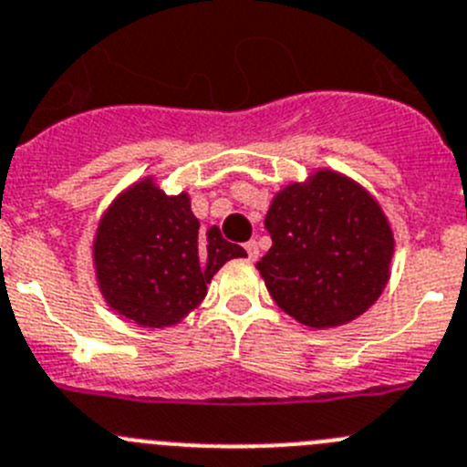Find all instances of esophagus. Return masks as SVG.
I'll use <instances>...</instances> for the list:
<instances>
[{
	"mask_svg": "<svg viewBox=\"0 0 467 467\" xmlns=\"http://www.w3.org/2000/svg\"><path fill=\"white\" fill-rule=\"evenodd\" d=\"M245 252H247V259H250V262H256V259H259V245H256L254 241L245 243Z\"/></svg>",
	"mask_w": 467,
	"mask_h": 467,
	"instance_id": "1",
	"label": "esophagus"
}]
</instances>
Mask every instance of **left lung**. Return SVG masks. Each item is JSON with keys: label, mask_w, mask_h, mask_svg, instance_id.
<instances>
[{"label": "left lung", "mask_w": 467, "mask_h": 467, "mask_svg": "<svg viewBox=\"0 0 467 467\" xmlns=\"http://www.w3.org/2000/svg\"><path fill=\"white\" fill-rule=\"evenodd\" d=\"M271 250L256 271L273 301L312 331L361 317L382 296L396 250L387 213L361 182L317 169L273 196Z\"/></svg>", "instance_id": "1"}]
</instances>
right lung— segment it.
I'll list each match as a JSON object with an SVG mask.
<instances>
[{
  "label": "right lung",
  "instance_id": "right-lung-1",
  "mask_svg": "<svg viewBox=\"0 0 467 467\" xmlns=\"http://www.w3.org/2000/svg\"><path fill=\"white\" fill-rule=\"evenodd\" d=\"M199 226L190 194H166L155 175L119 192L92 241L94 280L106 306L140 328L181 324L201 306L213 275L247 256L217 226Z\"/></svg>",
  "mask_w": 467,
  "mask_h": 467
}]
</instances>
